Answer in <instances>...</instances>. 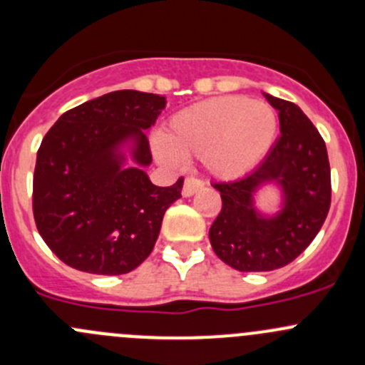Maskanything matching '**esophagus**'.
Masks as SVG:
<instances>
[{
  "label": "esophagus",
  "instance_id": "obj_1",
  "mask_svg": "<svg viewBox=\"0 0 365 365\" xmlns=\"http://www.w3.org/2000/svg\"><path fill=\"white\" fill-rule=\"evenodd\" d=\"M205 187V182L201 178H197V176H189V178H185V183H183V189H182V194L185 197L192 196L194 192H197L200 189H203Z\"/></svg>",
  "mask_w": 365,
  "mask_h": 365
}]
</instances>
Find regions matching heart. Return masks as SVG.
<instances>
[{
    "label": "heart",
    "instance_id": "1",
    "mask_svg": "<svg viewBox=\"0 0 365 365\" xmlns=\"http://www.w3.org/2000/svg\"><path fill=\"white\" fill-rule=\"evenodd\" d=\"M279 120L270 106L247 97H215L176 113L165 125L159 157H205L213 175L235 178L252 169L274 145Z\"/></svg>",
    "mask_w": 365,
    "mask_h": 365
}]
</instances>
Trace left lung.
<instances>
[{
    "instance_id": "left-lung-1",
    "label": "left lung",
    "mask_w": 365,
    "mask_h": 365,
    "mask_svg": "<svg viewBox=\"0 0 365 365\" xmlns=\"http://www.w3.org/2000/svg\"><path fill=\"white\" fill-rule=\"evenodd\" d=\"M279 111L281 138L261 164L231 182H215L222 208L210 227L213 252L240 272H270L286 267L309 247L322 230L332 200L329 153L312 121L297 104L264 95ZM279 181L285 210L263 220L252 206L261 182Z\"/></svg>"
}]
</instances>
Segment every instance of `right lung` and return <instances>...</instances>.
<instances>
[{"label": "right lung", "instance_id": "1", "mask_svg": "<svg viewBox=\"0 0 365 365\" xmlns=\"http://www.w3.org/2000/svg\"><path fill=\"white\" fill-rule=\"evenodd\" d=\"M165 97L120 90L63 113L36 153L33 217L40 237L65 264L97 275L134 270L152 252L165 210L183 178L157 187L139 168L121 169L116 146L132 139L134 160L152 162L150 128Z\"/></svg>", "mask_w": 365, "mask_h": 365}]
</instances>
